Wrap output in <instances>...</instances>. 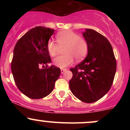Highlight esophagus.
I'll return each instance as SVG.
<instances>
[{
    "mask_svg": "<svg viewBox=\"0 0 130 130\" xmlns=\"http://www.w3.org/2000/svg\"><path fill=\"white\" fill-rule=\"evenodd\" d=\"M66 70H67V69H61V74H63V73L65 72Z\"/></svg>",
    "mask_w": 130,
    "mask_h": 130,
    "instance_id": "1",
    "label": "esophagus"
}]
</instances>
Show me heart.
I'll list each match as a JSON object with an SVG mask.
<instances>
[{
    "label": "heart",
    "instance_id": "heart-1",
    "mask_svg": "<svg viewBox=\"0 0 130 130\" xmlns=\"http://www.w3.org/2000/svg\"><path fill=\"white\" fill-rule=\"evenodd\" d=\"M57 43L48 41L46 48L50 55L55 57L58 54L60 48H63L64 55L53 60V64L59 68H65L73 62V58L77 61L83 59L87 55L89 46L87 41L78 34L70 30L59 32L56 35Z\"/></svg>",
    "mask_w": 130,
    "mask_h": 130
}]
</instances>
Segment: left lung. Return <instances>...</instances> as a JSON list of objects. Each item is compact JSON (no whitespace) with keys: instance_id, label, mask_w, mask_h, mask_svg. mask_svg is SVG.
Segmentation results:
<instances>
[{"instance_id":"1","label":"left lung","mask_w":130,"mask_h":130,"mask_svg":"<svg viewBox=\"0 0 130 130\" xmlns=\"http://www.w3.org/2000/svg\"><path fill=\"white\" fill-rule=\"evenodd\" d=\"M89 46L87 57L70 70L71 92L77 98L92 103L103 98L111 87L116 70L112 46L101 34L91 29L83 32Z\"/></svg>"}]
</instances>
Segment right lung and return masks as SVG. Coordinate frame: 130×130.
Instances as JSON below:
<instances>
[{"label": "right lung", "instance_id": "obj_1", "mask_svg": "<svg viewBox=\"0 0 130 130\" xmlns=\"http://www.w3.org/2000/svg\"><path fill=\"white\" fill-rule=\"evenodd\" d=\"M54 31L43 26L35 27L24 34L14 47L11 62L14 82L19 90L31 99L49 95L61 73L60 68L48 65L52 60L46 45Z\"/></svg>", "mask_w": 130, "mask_h": 130}]
</instances>
